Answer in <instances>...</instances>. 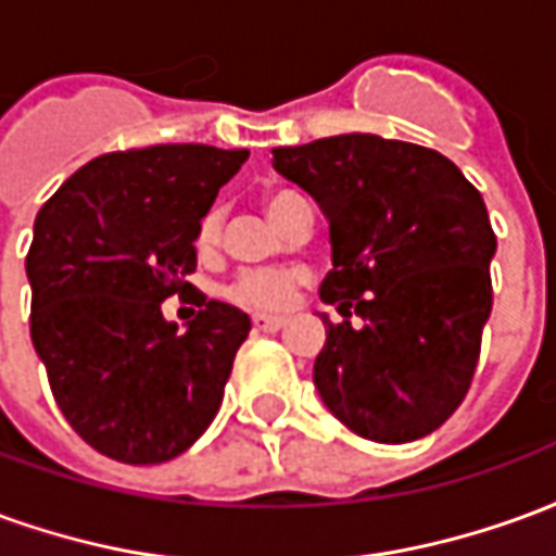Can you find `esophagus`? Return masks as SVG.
<instances>
[{
	"label": "esophagus",
	"instance_id": "1",
	"mask_svg": "<svg viewBox=\"0 0 556 556\" xmlns=\"http://www.w3.org/2000/svg\"><path fill=\"white\" fill-rule=\"evenodd\" d=\"M286 315H253V327L255 330H265V333H274L279 327H286Z\"/></svg>",
	"mask_w": 556,
	"mask_h": 556
}]
</instances>
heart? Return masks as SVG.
Instances as JSON below:
<instances>
[{"mask_svg": "<svg viewBox=\"0 0 556 556\" xmlns=\"http://www.w3.org/2000/svg\"><path fill=\"white\" fill-rule=\"evenodd\" d=\"M298 199L291 190H270L265 195V207L270 219L277 223L282 211ZM219 235V214L207 211L199 231H195V243L199 247H211ZM306 282V270L303 267H265V270H243L241 277L229 286V301L241 303L247 309H262V313H274V309H286L294 294Z\"/></svg>", "mask_w": 556, "mask_h": 556, "instance_id": "obj_1", "label": "heart"}]
</instances>
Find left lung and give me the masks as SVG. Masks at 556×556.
<instances>
[{
    "instance_id": "obj_1",
    "label": "left lung",
    "mask_w": 556,
    "mask_h": 556,
    "mask_svg": "<svg viewBox=\"0 0 556 556\" xmlns=\"http://www.w3.org/2000/svg\"><path fill=\"white\" fill-rule=\"evenodd\" d=\"M274 169L330 223L321 301L363 318L325 315L318 396L366 441L426 438L467 396L491 315L497 238L482 195L438 151L372 134L274 148Z\"/></svg>"
}]
</instances>
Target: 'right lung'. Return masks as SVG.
I'll list each match as a JSON object with an SVG mask.
<instances>
[{"mask_svg": "<svg viewBox=\"0 0 556 556\" xmlns=\"http://www.w3.org/2000/svg\"><path fill=\"white\" fill-rule=\"evenodd\" d=\"M247 157L214 146L101 154L35 217L31 345L59 410L115 462H169L217 417L250 318L202 301L178 333L160 303L190 289L199 223Z\"/></svg>", "mask_w": 556, "mask_h": 556, "instance_id": "1", "label": "right lung"}]
</instances>
